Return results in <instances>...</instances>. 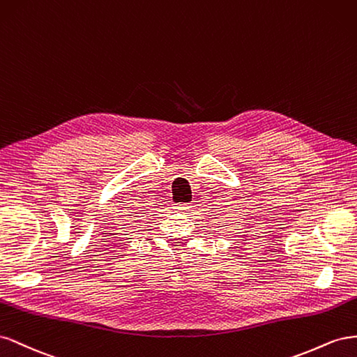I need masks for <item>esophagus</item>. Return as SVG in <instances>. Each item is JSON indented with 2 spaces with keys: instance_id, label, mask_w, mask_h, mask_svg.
Returning a JSON list of instances; mask_svg holds the SVG:
<instances>
[{
  "instance_id": "1",
  "label": "esophagus",
  "mask_w": 357,
  "mask_h": 357,
  "mask_svg": "<svg viewBox=\"0 0 357 357\" xmlns=\"http://www.w3.org/2000/svg\"><path fill=\"white\" fill-rule=\"evenodd\" d=\"M173 208H175V211H178V212H188L190 211V203H176V205L175 206H173Z\"/></svg>"
}]
</instances>
